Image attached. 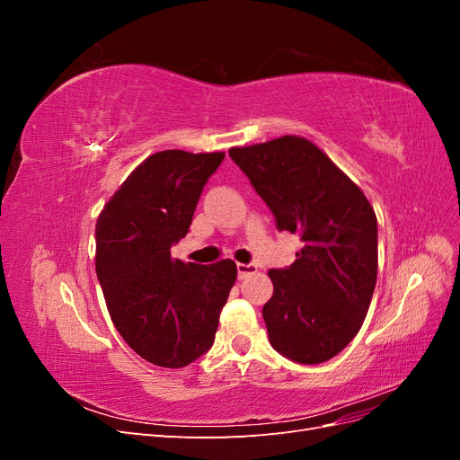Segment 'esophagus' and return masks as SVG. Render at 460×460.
<instances>
[{"instance_id": "34e87169", "label": "esophagus", "mask_w": 460, "mask_h": 460, "mask_svg": "<svg viewBox=\"0 0 460 460\" xmlns=\"http://www.w3.org/2000/svg\"><path fill=\"white\" fill-rule=\"evenodd\" d=\"M257 272V264H243V262H238V276L240 278H245L249 274H255Z\"/></svg>"}]
</instances>
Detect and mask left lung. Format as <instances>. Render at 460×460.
Segmentation results:
<instances>
[{
    "mask_svg": "<svg viewBox=\"0 0 460 460\" xmlns=\"http://www.w3.org/2000/svg\"><path fill=\"white\" fill-rule=\"evenodd\" d=\"M230 157L270 208L276 228L303 242L294 264L269 270L274 294L262 318L270 345L294 363H324L357 336L370 307L378 272L374 208L305 137L232 147Z\"/></svg>",
    "mask_w": 460,
    "mask_h": 460,
    "instance_id": "left-lung-1",
    "label": "left lung"
}]
</instances>
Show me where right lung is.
<instances>
[{
  "label": "right lung",
  "mask_w": 460,
  "mask_h": 460,
  "mask_svg": "<svg viewBox=\"0 0 460 460\" xmlns=\"http://www.w3.org/2000/svg\"><path fill=\"white\" fill-rule=\"evenodd\" d=\"M225 153L159 151L124 180L95 225V272L128 347L182 368L213 347L235 262H182L171 247L190 230L207 180Z\"/></svg>",
  "instance_id": "1"
}]
</instances>
